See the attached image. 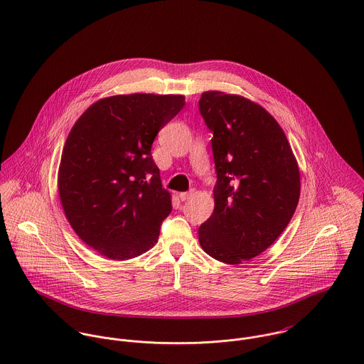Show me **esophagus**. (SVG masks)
<instances>
[{
    "instance_id": "1",
    "label": "esophagus",
    "mask_w": 364,
    "mask_h": 364,
    "mask_svg": "<svg viewBox=\"0 0 364 364\" xmlns=\"http://www.w3.org/2000/svg\"><path fill=\"white\" fill-rule=\"evenodd\" d=\"M194 194H196V191H194V190H190L188 193H180V194H178V198H180L181 201H186V200L191 198Z\"/></svg>"
}]
</instances>
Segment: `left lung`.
<instances>
[{
	"label": "left lung",
	"mask_w": 364,
	"mask_h": 364,
	"mask_svg": "<svg viewBox=\"0 0 364 364\" xmlns=\"http://www.w3.org/2000/svg\"><path fill=\"white\" fill-rule=\"evenodd\" d=\"M200 112L213 132L215 208L198 240L212 258L236 265L264 252L290 222L300 198V168L282 127L262 106L208 90Z\"/></svg>",
	"instance_id": "obj_1"
}]
</instances>
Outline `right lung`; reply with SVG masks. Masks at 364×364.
<instances>
[{
	"label": "right lung",
	"mask_w": 364,
	"mask_h": 364,
	"mask_svg": "<svg viewBox=\"0 0 364 364\" xmlns=\"http://www.w3.org/2000/svg\"><path fill=\"white\" fill-rule=\"evenodd\" d=\"M186 105L183 95L103 97L71 128L58 167V196L82 242L125 261L151 250L171 196L151 149L159 129Z\"/></svg>",
	"instance_id": "right-lung-1"
}]
</instances>
